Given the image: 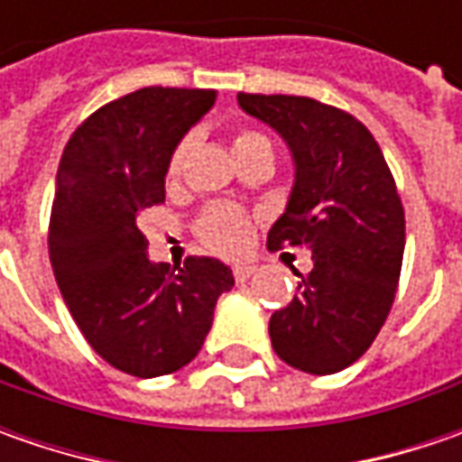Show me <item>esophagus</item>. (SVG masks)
<instances>
[{"mask_svg":"<svg viewBox=\"0 0 462 462\" xmlns=\"http://www.w3.org/2000/svg\"><path fill=\"white\" fill-rule=\"evenodd\" d=\"M252 275H254V267H252V264H236V267H234V277H236L239 282H246Z\"/></svg>","mask_w":462,"mask_h":462,"instance_id":"obj_1","label":"esophagus"}]
</instances>
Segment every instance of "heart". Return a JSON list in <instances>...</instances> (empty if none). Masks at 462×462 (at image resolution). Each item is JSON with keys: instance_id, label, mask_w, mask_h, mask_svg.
<instances>
[{"instance_id": "1", "label": "heart", "mask_w": 462, "mask_h": 462, "mask_svg": "<svg viewBox=\"0 0 462 462\" xmlns=\"http://www.w3.org/2000/svg\"><path fill=\"white\" fill-rule=\"evenodd\" d=\"M192 143H195V135H185L174 152L169 156V177L177 180L182 174V169L187 164V156L192 152ZM262 146H270V141L257 131H239L234 135V153L239 156L244 152H252V149H262ZM198 231L205 239V244H210L216 252L223 254H239L246 249V244L252 239V218L236 208V205H210L200 216L198 221Z\"/></svg>"}]
</instances>
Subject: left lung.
Wrapping results in <instances>:
<instances>
[{"label": "left lung", "mask_w": 462, "mask_h": 462, "mask_svg": "<svg viewBox=\"0 0 462 462\" xmlns=\"http://www.w3.org/2000/svg\"><path fill=\"white\" fill-rule=\"evenodd\" d=\"M239 107L285 138L295 180L270 249L306 246L313 270L273 313L282 363L331 375L360 360L388 319L406 244L403 205L381 146L357 117L293 95H244Z\"/></svg>", "instance_id": "8db88e82"}]
</instances>
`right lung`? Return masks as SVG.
Instances as JSON below:
<instances>
[{
  "label": "right lung",
  "instance_id": "add662e5",
  "mask_svg": "<svg viewBox=\"0 0 462 462\" xmlns=\"http://www.w3.org/2000/svg\"><path fill=\"white\" fill-rule=\"evenodd\" d=\"M213 89L143 87L87 117L63 149L48 252L63 300L105 363L159 378L200 352L234 288L221 259L152 262L138 216L164 203L169 156L213 107Z\"/></svg>",
  "mask_w": 462,
  "mask_h": 462
}]
</instances>
